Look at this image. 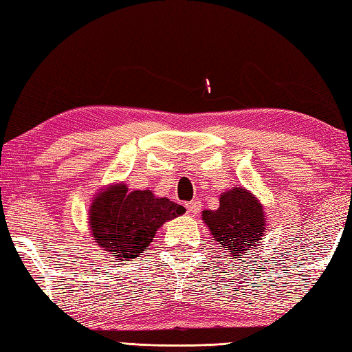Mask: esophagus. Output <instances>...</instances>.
Wrapping results in <instances>:
<instances>
[{"mask_svg": "<svg viewBox=\"0 0 352 352\" xmlns=\"http://www.w3.org/2000/svg\"><path fill=\"white\" fill-rule=\"evenodd\" d=\"M186 209H188L190 215H197V213L201 210V201H199V199H192V201L186 204Z\"/></svg>", "mask_w": 352, "mask_h": 352, "instance_id": "34e87169", "label": "esophagus"}]
</instances>
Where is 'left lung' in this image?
I'll list each match as a JSON object with an SVG mask.
<instances>
[{
  "instance_id": "obj_1",
  "label": "left lung",
  "mask_w": 352,
  "mask_h": 352,
  "mask_svg": "<svg viewBox=\"0 0 352 352\" xmlns=\"http://www.w3.org/2000/svg\"><path fill=\"white\" fill-rule=\"evenodd\" d=\"M201 219L227 256L241 258L259 244L267 230L264 206L245 188H233L219 197L217 210H203Z\"/></svg>"
}]
</instances>
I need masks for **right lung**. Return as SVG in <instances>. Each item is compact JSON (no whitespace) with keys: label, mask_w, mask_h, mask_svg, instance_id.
Returning a JSON list of instances; mask_svg holds the SVG:
<instances>
[{"label":"right lung","mask_w":352,"mask_h":352,"mask_svg":"<svg viewBox=\"0 0 352 352\" xmlns=\"http://www.w3.org/2000/svg\"><path fill=\"white\" fill-rule=\"evenodd\" d=\"M184 212L183 206L155 197L153 190L128 192L125 183H114L94 195L88 224L99 249L122 263L142 254L157 230Z\"/></svg>","instance_id":"right-lung-1"}]
</instances>
